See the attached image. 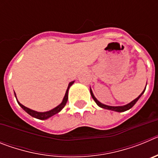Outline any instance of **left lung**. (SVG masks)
Segmentation results:
<instances>
[{
	"label": "left lung",
	"instance_id": "8db88e82",
	"mask_svg": "<svg viewBox=\"0 0 158 158\" xmlns=\"http://www.w3.org/2000/svg\"><path fill=\"white\" fill-rule=\"evenodd\" d=\"M147 85V84H146ZM145 90H146V89L143 90V92H142V93H141L140 95H139L138 97H137L136 99H135V100H133V101H131V103H129V104H126V105H123V106H116V107H114V106H108V105H105V104H102V103H100L99 100H97V99L94 96V95H93V91H92V89H90V93H91V96L92 97H93V99L94 100V101L96 102V104L99 106V107H102V108H104V109H107V110H111V111H118V112H123V111H127V110L131 109V107H133L134 105H135V104H136V102L138 101V100H139V98H140L141 96H142V95L144 93Z\"/></svg>",
	"mask_w": 158,
	"mask_h": 158
}]
</instances>
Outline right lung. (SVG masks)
I'll return each mask as SVG.
<instances>
[{
	"label": "right lung",
	"mask_w": 158,
	"mask_h": 158,
	"mask_svg": "<svg viewBox=\"0 0 158 158\" xmlns=\"http://www.w3.org/2000/svg\"><path fill=\"white\" fill-rule=\"evenodd\" d=\"M73 82L74 81H71L70 83L69 84V85H68V89H67L66 92H65V96H64V98H63V100H62V103H61V104H60L58 106H57L56 107H54V108L51 109V111H45V112H39V111H34V110H31V109H30V108H28V107H25V106H23V104H20V103H19L17 100H17L19 105L20 106V107H21L22 108H23V109L27 113V114H29L30 115H31L32 117H34V118H39V119H42V120H43V119H47V118L53 116V115H54L55 114H57V113H58L59 111H62V108L65 107V104H66V103H67V100H68V93H69V89L70 88V86L72 85L73 84ZM14 94H15V96H16V93H15V92H14Z\"/></svg>",
	"instance_id": "right-lung-1"
}]
</instances>
